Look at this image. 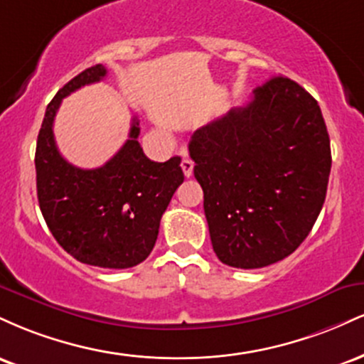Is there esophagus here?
I'll list each match as a JSON object with an SVG mask.
<instances>
[{"mask_svg": "<svg viewBox=\"0 0 364 364\" xmlns=\"http://www.w3.org/2000/svg\"><path fill=\"white\" fill-rule=\"evenodd\" d=\"M181 169H183V173H185V176L190 178L191 174H193V161H191V159H188L186 156L183 157V161H181Z\"/></svg>", "mask_w": 364, "mask_h": 364, "instance_id": "esophagus-1", "label": "esophagus"}]
</instances>
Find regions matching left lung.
Returning a JSON list of instances; mask_svg holds the SVG:
<instances>
[{
  "mask_svg": "<svg viewBox=\"0 0 364 364\" xmlns=\"http://www.w3.org/2000/svg\"><path fill=\"white\" fill-rule=\"evenodd\" d=\"M190 157L220 262L262 269L310 235L327 195L330 139L299 83L274 77L243 107L198 128Z\"/></svg>",
  "mask_w": 364,
  "mask_h": 364,
  "instance_id": "1",
  "label": "left lung"
}]
</instances>
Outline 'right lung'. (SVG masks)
Segmentation results:
<instances>
[{"label":"right lung","instance_id":"right-lung-1","mask_svg":"<svg viewBox=\"0 0 364 364\" xmlns=\"http://www.w3.org/2000/svg\"><path fill=\"white\" fill-rule=\"evenodd\" d=\"M106 75L102 65L83 70L48 104L36 147L37 198L65 252L87 265L129 269L152 252L161 217L185 174L181 157L154 162L145 156L136 118L123 147L101 168H75L61 156L53 133L61 101Z\"/></svg>","mask_w":364,"mask_h":364}]
</instances>
